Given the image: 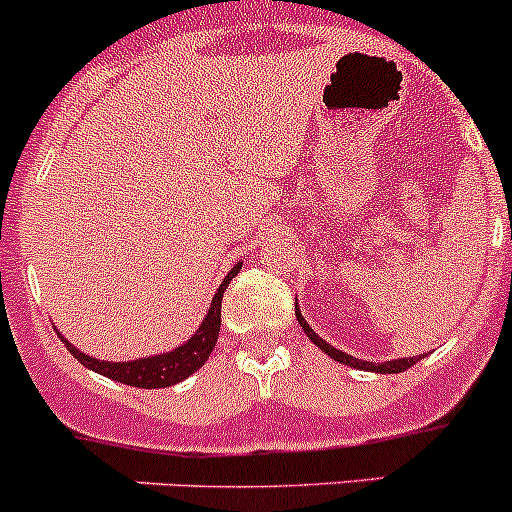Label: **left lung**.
Wrapping results in <instances>:
<instances>
[{
  "instance_id": "1",
  "label": "left lung",
  "mask_w": 512,
  "mask_h": 512,
  "mask_svg": "<svg viewBox=\"0 0 512 512\" xmlns=\"http://www.w3.org/2000/svg\"><path fill=\"white\" fill-rule=\"evenodd\" d=\"M294 314H297L299 327H302L304 332H307V337L312 339V342L317 344V347L322 349L324 354H329V356H332L334 361H339V364L356 366V369H364V371H379V374H399V371L411 369V366H414L418 359H423V354H421V356H411V359H394V361H384V364H371V361H359V359H356V356H349V354L339 352V349H334L332 344L324 342L322 337H317V334L312 332V327H309V324L304 322V317H302V314H299V309H297V307H294Z\"/></svg>"
}]
</instances>
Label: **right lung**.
I'll use <instances>...</instances> for the list:
<instances>
[{
  "instance_id": "obj_1",
  "label": "right lung",
  "mask_w": 512,
  "mask_h": 512,
  "mask_svg": "<svg viewBox=\"0 0 512 512\" xmlns=\"http://www.w3.org/2000/svg\"><path fill=\"white\" fill-rule=\"evenodd\" d=\"M242 265H235L227 277L220 285L218 292H215L213 304H210V312L205 317V322L200 324L198 332L183 344V347L173 349L168 354H160V356H148V359H136V361H126V364H111V361H98L91 359V356L81 354L79 349L71 347L64 337L61 342L69 347V352L76 356L84 366L89 369L98 371V374L108 376L113 381H121V384L128 386H138V389H165V386H173L178 381L188 379L193 371H198L200 366L208 361L210 352L215 349L218 344V334H220V304H223V292L230 285L232 277L240 272Z\"/></svg>"
}]
</instances>
